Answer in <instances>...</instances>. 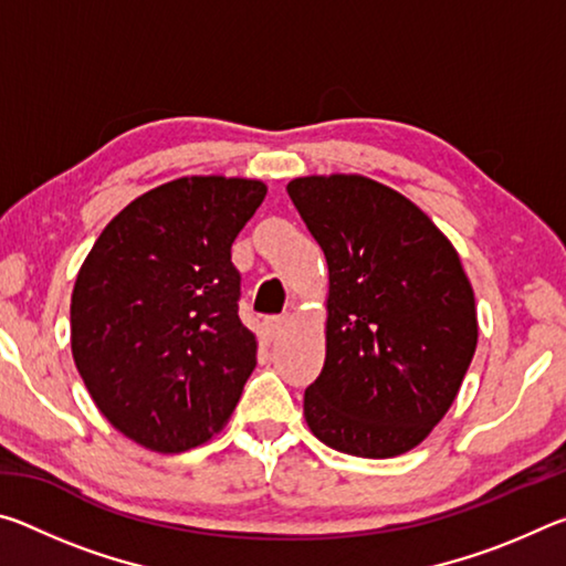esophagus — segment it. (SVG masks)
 Here are the masks:
<instances>
[{"mask_svg":"<svg viewBox=\"0 0 566 566\" xmlns=\"http://www.w3.org/2000/svg\"><path fill=\"white\" fill-rule=\"evenodd\" d=\"M284 327H286V317H270L264 322V329H266V337L270 339H274V337H280V334L284 332Z\"/></svg>","mask_w":566,"mask_h":566,"instance_id":"34e87169","label":"esophagus"}]
</instances>
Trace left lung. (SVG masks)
Masks as SVG:
<instances>
[{
    "mask_svg": "<svg viewBox=\"0 0 566 566\" xmlns=\"http://www.w3.org/2000/svg\"><path fill=\"white\" fill-rule=\"evenodd\" d=\"M286 191L329 266L327 357L304 391L306 424L344 454H405L452 407L476 349L457 249L375 179L300 177Z\"/></svg>",
    "mask_w": 566,
    "mask_h": 566,
    "instance_id": "obj_1",
    "label": "left lung"
}]
</instances>
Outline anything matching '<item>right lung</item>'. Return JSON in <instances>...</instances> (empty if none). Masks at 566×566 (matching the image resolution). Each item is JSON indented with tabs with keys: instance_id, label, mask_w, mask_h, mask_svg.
Listing matches in <instances>:
<instances>
[{
	"instance_id": "obj_1",
	"label": "right lung",
	"mask_w": 566,
	"mask_h": 566,
	"mask_svg": "<svg viewBox=\"0 0 566 566\" xmlns=\"http://www.w3.org/2000/svg\"><path fill=\"white\" fill-rule=\"evenodd\" d=\"M264 195L256 179L167 181L104 227L76 274V369L112 427L151 452L212 439L252 375L232 242Z\"/></svg>"
}]
</instances>
